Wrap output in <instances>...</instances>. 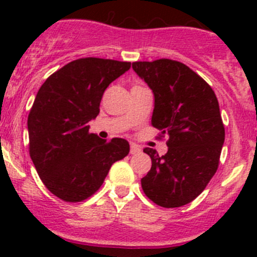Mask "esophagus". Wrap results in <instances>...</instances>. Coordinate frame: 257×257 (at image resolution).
<instances>
[{
  "mask_svg": "<svg viewBox=\"0 0 257 257\" xmlns=\"http://www.w3.org/2000/svg\"><path fill=\"white\" fill-rule=\"evenodd\" d=\"M138 153H141V148L138 147V145L131 144V154H138Z\"/></svg>",
  "mask_w": 257,
  "mask_h": 257,
  "instance_id": "34e87169",
  "label": "esophagus"
}]
</instances>
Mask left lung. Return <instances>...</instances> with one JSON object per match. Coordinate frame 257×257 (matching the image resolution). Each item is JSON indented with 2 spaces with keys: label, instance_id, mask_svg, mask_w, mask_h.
<instances>
[{
  "label": "left lung",
  "instance_id": "obj_1",
  "mask_svg": "<svg viewBox=\"0 0 257 257\" xmlns=\"http://www.w3.org/2000/svg\"><path fill=\"white\" fill-rule=\"evenodd\" d=\"M133 69L154 93L153 126L160 137L169 136L165 155L144 148L152 168L142 179V188L163 208L186 205L203 193L219 167L225 128L217 98L181 62H133Z\"/></svg>",
  "mask_w": 257,
  "mask_h": 257
}]
</instances>
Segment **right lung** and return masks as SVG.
<instances>
[{"label":"right lung","instance_id":"obj_1","mask_svg":"<svg viewBox=\"0 0 257 257\" xmlns=\"http://www.w3.org/2000/svg\"><path fill=\"white\" fill-rule=\"evenodd\" d=\"M131 62L87 57L69 62L41 85L28 114L30 155L46 188L78 203L102 186L113 163L129 153L125 139H100L88 121L99 114L108 85Z\"/></svg>","mask_w":257,"mask_h":257}]
</instances>
